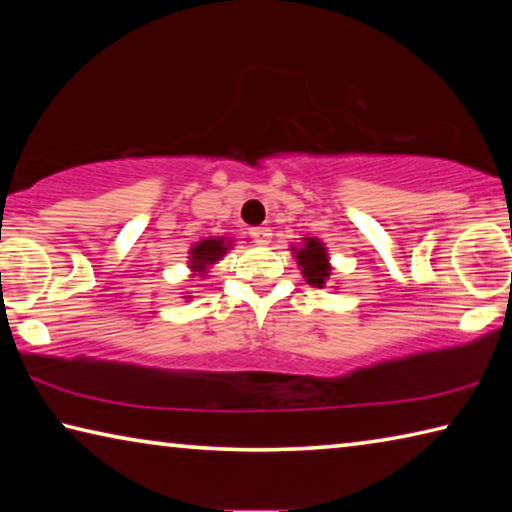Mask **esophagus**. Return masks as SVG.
I'll return each mask as SVG.
<instances>
[{"label": "esophagus", "mask_w": 512, "mask_h": 512, "mask_svg": "<svg viewBox=\"0 0 512 512\" xmlns=\"http://www.w3.org/2000/svg\"><path fill=\"white\" fill-rule=\"evenodd\" d=\"M250 237H253L255 244L266 246V244H271L273 232H271V228H253V230H250Z\"/></svg>", "instance_id": "1"}]
</instances>
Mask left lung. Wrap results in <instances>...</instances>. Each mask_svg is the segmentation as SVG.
<instances>
[{
    "mask_svg": "<svg viewBox=\"0 0 512 512\" xmlns=\"http://www.w3.org/2000/svg\"><path fill=\"white\" fill-rule=\"evenodd\" d=\"M293 255H296V262L300 266L302 275H305L307 284L311 287L323 289L325 282L329 280V273H332V266H329L327 248L320 239L316 237H305L302 239V246H293Z\"/></svg>",
    "mask_w": 512,
    "mask_h": 512,
    "instance_id": "1",
    "label": "left lung"
}]
</instances>
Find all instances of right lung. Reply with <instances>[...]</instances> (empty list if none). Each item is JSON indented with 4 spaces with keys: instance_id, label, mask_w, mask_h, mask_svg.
I'll return each instance as SVG.
<instances>
[{
    "instance_id": "add662e5",
    "label": "right lung",
    "mask_w": 512,
    "mask_h": 512,
    "mask_svg": "<svg viewBox=\"0 0 512 512\" xmlns=\"http://www.w3.org/2000/svg\"><path fill=\"white\" fill-rule=\"evenodd\" d=\"M230 246L232 244L225 237H210L198 241V244L189 250V268H192L194 273L203 275L207 268L219 262V259L228 253Z\"/></svg>"
}]
</instances>
